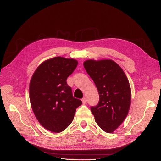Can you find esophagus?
Masks as SVG:
<instances>
[{
  "label": "esophagus",
  "instance_id": "34e87169",
  "mask_svg": "<svg viewBox=\"0 0 161 161\" xmlns=\"http://www.w3.org/2000/svg\"><path fill=\"white\" fill-rule=\"evenodd\" d=\"M81 101H82V102H83V103H86V102H87V100H86V98L84 97H83L82 99H81Z\"/></svg>",
  "mask_w": 161,
  "mask_h": 161
}]
</instances>
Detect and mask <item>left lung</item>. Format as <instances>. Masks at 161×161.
<instances>
[{"instance_id": "left-lung-1", "label": "left lung", "mask_w": 161, "mask_h": 161, "mask_svg": "<svg viewBox=\"0 0 161 161\" xmlns=\"http://www.w3.org/2000/svg\"><path fill=\"white\" fill-rule=\"evenodd\" d=\"M99 93L98 104L91 107L95 121L107 133H112L126 118L131 103V89L120 66L111 59L84 62Z\"/></svg>"}]
</instances>
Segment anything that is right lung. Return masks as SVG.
<instances>
[{"instance_id": "1", "label": "right lung", "mask_w": 161, "mask_h": 161, "mask_svg": "<svg viewBox=\"0 0 161 161\" xmlns=\"http://www.w3.org/2000/svg\"><path fill=\"white\" fill-rule=\"evenodd\" d=\"M77 64L74 59L55 57L41 63L31 79V106L41 125L51 132L59 133L68 127L82 103L66 82Z\"/></svg>"}]
</instances>
